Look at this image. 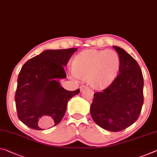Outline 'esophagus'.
Returning a JSON list of instances; mask_svg holds the SVG:
<instances>
[{"instance_id": "obj_1", "label": "esophagus", "mask_w": 157, "mask_h": 157, "mask_svg": "<svg viewBox=\"0 0 157 157\" xmlns=\"http://www.w3.org/2000/svg\"><path fill=\"white\" fill-rule=\"evenodd\" d=\"M87 88H88L87 86H85V85H82L80 86V91H81V92H83L84 90H86Z\"/></svg>"}]
</instances>
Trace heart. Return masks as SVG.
Segmentation results:
<instances>
[{"mask_svg":"<svg viewBox=\"0 0 157 157\" xmlns=\"http://www.w3.org/2000/svg\"><path fill=\"white\" fill-rule=\"evenodd\" d=\"M120 65V57L115 51H86L74 59L72 76L81 79H88L94 88H104L115 79Z\"/></svg>","mask_w":157,"mask_h":157,"instance_id":"1","label":"heart"}]
</instances>
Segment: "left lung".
<instances>
[{
    "mask_svg": "<svg viewBox=\"0 0 157 157\" xmlns=\"http://www.w3.org/2000/svg\"><path fill=\"white\" fill-rule=\"evenodd\" d=\"M113 48L121 59L119 73L108 87L94 94L90 112L100 127L118 132L139 118L144 102V79L136 60L123 48Z\"/></svg>",
    "mask_w": 157,
    "mask_h": 157,
    "instance_id": "1",
    "label": "left lung"
}]
</instances>
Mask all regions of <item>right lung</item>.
Instances as JSON below:
<instances>
[{"label":"right lung","instance_id":"obj_1","mask_svg":"<svg viewBox=\"0 0 157 157\" xmlns=\"http://www.w3.org/2000/svg\"><path fill=\"white\" fill-rule=\"evenodd\" d=\"M78 48L46 50L25 63L17 78L15 100L17 117L28 127L44 130L58 125L67 102L79 89L67 91L58 79L66 78V66Z\"/></svg>","mask_w":157,"mask_h":157}]
</instances>
